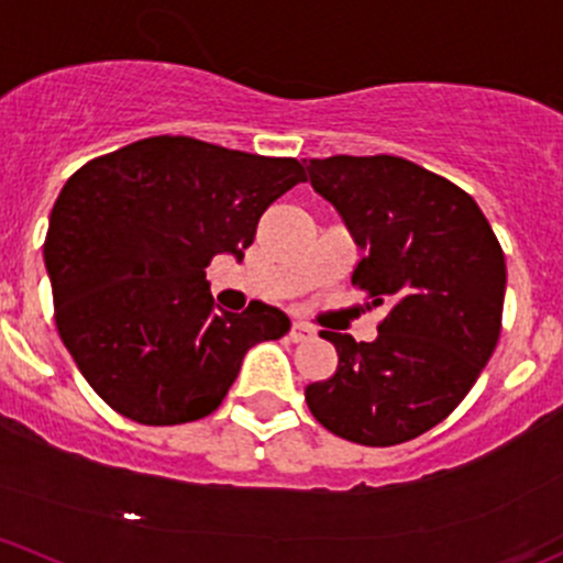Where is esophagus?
<instances>
[{
	"instance_id": "34e87169",
	"label": "esophagus",
	"mask_w": 563,
	"mask_h": 563,
	"mask_svg": "<svg viewBox=\"0 0 563 563\" xmlns=\"http://www.w3.org/2000/svg\"><path fill=\"white\" fill-rule=\"evenodd\" d=\"M316 334V329L310 327V323H294L291 327V331H288V336H291V342H305V340H310V336Z\"/></svg>"
}]
</instances>
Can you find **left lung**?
<instances>
[{
	"label": "left lung",
	"instance_id": "8db88e82",
	"mask_svg": "<svg viewBox=\"0 0 563 563\" xmlns=\"http://www.w3.org/2000/svg\"><path fill=\"white\" fill-rule=\"evenodd\" d=\"M310 183L364 251L351 283L386 305L377 340L321 331L336 372L310 383L316 421L342 440H416L461 405L501 331L507 266L475 199L407 158H310Z\"/></svg>",
	"mask_w": 563,
	"mask_h": 563
}]
</instances>
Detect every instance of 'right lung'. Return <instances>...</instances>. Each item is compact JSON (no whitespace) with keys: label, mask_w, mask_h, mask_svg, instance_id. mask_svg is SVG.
<instances>
[{"label":"right lung","mask_w":563,"mask_h":563,"mask_svg":"<svg viewBox=\"0 0 563 563\" xmlns=\"http://www.w3.org/2000/svg\"><path fill=\"white\" fill-rule=\"evenodd\" d=\"M305 180L297 158L194 137L137 140L64 183L45 236L53 318L88 386L145 426L218 410L256 342L291 321L264 301L216 310L205 269L245 256L266 207Z\"/></svg>","instance_id":"right-lung-1"}]
</instances>
